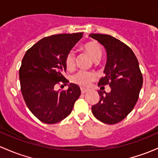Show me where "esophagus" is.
Returning <instances> with one entry per match:
<instances>
[{
	"mask_svg": "<svg viewBox=\"0 0 158 158\" xmlns=\"http://www.w3.org/2000/svg\"><path fill=\"white\" fill-rule=\"evenodd\" d=\"M89 89H85V88H81V92H82V94H84V93H85V92H89Z\"/></svg>",
	"mask_w": 158,
	"mask_h": 158,
	"instance_id": "obj_1",
	"label": "esophagus"
}]
</instances>
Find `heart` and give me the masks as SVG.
Wrapping results in <instances>:
<instances>
[{"label": "heart", "mask_w": 158, "mask_h": 158, "mask_svg": "<svg viewBox=\"0 0 158 158\" xmlns=\"http://www.w3.org/2000/svg\"><path fill=\"white\" fill-rule=\"evenodd\" d=\"M83 48L90 55L92 60H98L102 56V49L99 44L95 41H89L84 44ZM65 64L67 69H72L75 66V54L69 51L65 58ZM95 79V74L92 72L81 70L72 76V82L81 86L86 87L90 85L91 82Z\"/></svg>", "instance_id": "heart-1"}]
</instances>
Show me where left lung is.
I'll return each instance as SVG.
<instances>
[{
    "mask_svg": "<svg viewBox=\"0 0 158 158\" xmlns=\"http://www.w3.org/2000/svg\"><path fill=\"white\" fill-rule=\"evenodd\" d=\"M106 49L107 62L98 85H109L111 92L98 91L100 98L92 107L94 116L102 122L113 125L132 111L139 97L143 77L138 61L130 47L107 34L91 33Z\"/></svg>",
    "mask_w": 158,
    "mask_h": 158,
    "instance_id": "obj_1",
    "label": "left lung"
}]
</instances>
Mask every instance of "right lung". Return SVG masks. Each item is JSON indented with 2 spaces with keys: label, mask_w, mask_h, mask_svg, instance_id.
I'll return each mask as SVG.
<instances>
[{
  "label": "right lung",
  "mask_w": 158,
  "mask_h": 158,
  "mask_svg": "<svg viewBox=\"0 0 158 158\" xmlns=\"http://www.w3.org/2000/svg\"><path fill=\"white\" fill-rule=\"evenodd\" d=\"M82 34L61 33L43 38L22 60L19 70L22 95L30 111L42 122L55 124L63 120L80 96V88L76 84L69 83L66 91L54 88L60 82H69L63 75L66 70L65 58Z\"/></svg>",
  "instance_id": "1"
}]
</instances>
